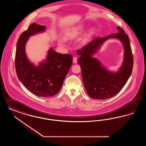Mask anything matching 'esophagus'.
Returning <instances> with one entry per match:
<instances>
[{"mask_svg": "<svg viewBox=\"0 0 146 146\" xmlns=\"http://www.w3.org/2000/svg\"><path fill=\"white\" fill-rule=\"evenodd\" d=\"M77 60H78V59H77V58L76 57H74L73 58V63L74 64H76V63H77Z\"/></svg>", "mask_w": 146, "mask_h": 146, "instance_id": "esophagus-1", "label": "esophagus"}]
</instances>
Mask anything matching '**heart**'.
I'll return each instance as SVG.
<instances>
[{
	"label": "heart",
	"mask_w": 146,
	"mask_h": 146,
	"mask_svg": "<svg viewBox=\"0 0 146 146\" xmlns=\"http://www.w3.org/2000/svg\"><path fill=\"white\" fill-rule=\"evenodd\" d=\"M83 28H84L83 26H80L66 33L64 35V38L66 40H70V39L74 38L76 35H78L79 34H80L82 32V30H83ZM92 33H93V30H91L90 31L88 34L90 35ZM58 42L59 44H62L64 42V40L63 39H59L58 40Z\"/></svg>",
	"instance_id": "1"
}]
</instances>
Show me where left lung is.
Returning a JSON list of instances; mask_svg holds the SVG:
<instances>
[{"label": "left lung", "mask_w": 146, "mask_h": 146, "mask_svg": "<svg viewBox=\"0 0 146 146\" xmlns=\"http://www.w3.org/2000/svg\"><path fill=\"white\" fill-rule=\"evenodd\" d=\"M118 33L104 37H97L78 50L80 55L78 63L82 70V78L88 96L94 99H106L118 94L124 87L131 74L134 59L128 36L124 30L117 27ZM116 38L122 42L125 49L124 61L116 73L109 72L92 56L108 39Z\"/></svg>", "instance_id": "8db88e82"}]
</instances>
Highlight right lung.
Listing matches in <instances>:
<instances>
[{
	"label": "right lung",
	"instance_id": "obj_1",
	"mask_svg": "<svg viewBox=\"0 0 146 146\" xmlns=\"http://www.w3.org/2000/svg\"><path fill=\"white\" fill-rule=\"evenodd\" d=\"M44 25L33 23L20 35L15 55V68L19 80L36 96L49 97L58 94L73 62L70 54H61L50 49L46 60L36 67L25 52L27 41L31 35L44 31Z\"/></svg>",
	"mask_w": 146,
	"mask_h": 146
}]
</instances>
